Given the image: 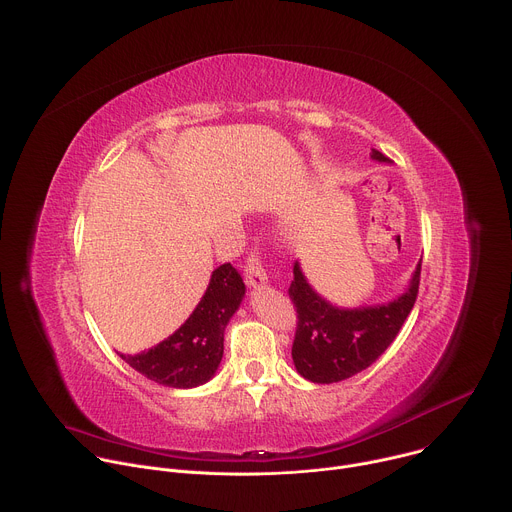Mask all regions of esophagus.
<instances>
[{
  "label": "esophagus",
  "mask_w": 512,
  "mask_h": 512,
  "mask_svg": "<svg viewBox=\"0 0 512 512\" xmlns=\"http://www.w3.org/2000/svg\"><path fill=\"white\" fill-rule=\"evenodd\" d=\"M245 281L251 285V287H259L267 281V273L261 265V259H259V253L251 251L247 255V261H245Z\"/></svg>",
  "instance_id": "34e87169"
}]
</instances>
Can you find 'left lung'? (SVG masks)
Masks as SVG:
<instances>
[{
    "label": "left lung",
    "mask_w": 512,
    "mask_h": 512,
    "mask_svg": "<svg viewBox=\"0 0 512 512\" xmlns=\"http://www.w3.org/2000/svg\"><path fill=\"white\" fill-rule=\"evenodd\" d=\"M372 158L390 162L380 150H372ZM420 271L422 259L406 293L390 303L339 309L311 289L299 263H295L287 293L297 309V329L291 348L297 372L315 384H333L370 368L388 350L410 315L418 297Z\"/></svg>",
    "instance_id": "8db88e82"
}]
</instances>
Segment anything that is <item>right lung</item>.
<instances>
[{"instance_id":"1","label":"right lung","mask_w":512,"mask_h":512,"mask_svg":"<svg viewBox=\"0 0 512 512\" xmlns=\"http://www.w3.org/2000/svg\"><path fill=\"white\" fill-rule=\"evenodd\" d=\"M241 273L225 263L211 275V283L191 317L164 342L136 356L118 354L130 368L168 388H195L209 382L223 358L225 327L241 299Z\"/></svg>"}]
</instances>
